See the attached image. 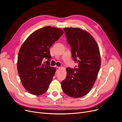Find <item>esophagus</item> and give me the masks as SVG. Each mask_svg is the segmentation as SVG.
I'll return each instance as SVG.
<instances>
[{"instance_id": "34e87169", "label": "esophagus", "mask_w": 122, "mask_h": 122, "mask_svg": "<svg viewBox=\"0 0 122 122\" xmlns=\"http://www.w3.org/2000/svg\"><path fill=\"white\" fill-rule=\"evenodd\" d=\"M56 71H59V69L61 68V67H58V66H56Z\"/></svg>"}]
</instances>
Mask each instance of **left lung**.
I'll use <instances>...</instances> for the list:
<instances>
[{
	"label": "left lung",
	"mask_w": 122,
	"mask_h": 122,
	"mask_svg": "<svg viewBox=\"0 0 122 122\" xmlns=\"http://www.w3.org/2000/svg\"><path fill=\"white\" fill-rule=\"evenodd\" d=\"M63 30L78 67L66 68V78L61 82L62 89L69 96L81 97L90 91L97 77L101 66L99 49L86 31L78 28H65Z\"/></svg>",
	"instance_id": "obj_1"
}]
</instances>
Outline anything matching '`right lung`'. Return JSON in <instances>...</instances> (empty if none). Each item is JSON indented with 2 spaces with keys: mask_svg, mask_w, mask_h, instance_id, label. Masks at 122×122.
Masks as SVG:
<instances>
[{
  "mask_svg": "<svg viewBox=\"0 0 122 122\" xmlns=\"http://www.w3.org/2000/svg\"><path fill=\"white\" fill-rule=\"evenodd\" d=\"M63 34L60 28L46 26L34 32L21 47L17 61L18 71L24 87L35 95L47 91L56 69L50 66V48ZM44 58L47 59L43 64Z\"/></svg>",
  "mask_w": 122,
  "mask_h": 122,
  "instance_id": "right-lung-1",
  "label": "right lung"
}]
</instances>
